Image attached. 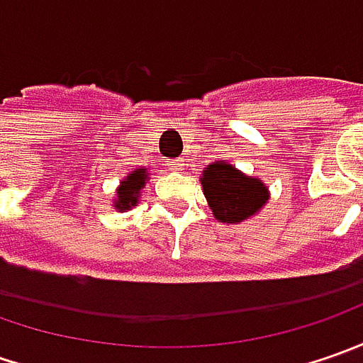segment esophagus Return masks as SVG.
I'll return each instance as SVG.
<instances>
[{
    "mask_svg": "<svg viewBox=\"0 0 363 363\" xmlns=\"http://www.w3.org/2000/svg\"><path fill=\"white\" fill-rule=\"evenodd\" d=\"M169 165H172V169H182V165H184V163H182V160H174Z\"/></svg>",
    "mask_w": 363,
    "mask_h": 363,
    "instance_id": "esophagus-1",
    "label": "esophagus"
}]
</instances>
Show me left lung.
<instances>
[{
  "label": "left lung",
  "mask_w": 363,
  "mask_h": 363,
  "mask_svg": "<svg viewBox=\"0 0 363 363\" xmlns=\"http://www.w3.org/2000/svg\"><path fill=\"white\" fill-rule=\"evenodd\" d=\"M200 182L210 210L226 224L248 220L269 202V188L262 179L244 175L228 161H214L208 165Z\"/></svg>",
  "instance_id": "obj_1"
}]
</instances>
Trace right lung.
Segmentation results:
<instances>
[{"label":"right lung","mask_w":363,"mask_h":363,"mask_svg":"<svg viewBox=\"0 0 363 363\" xmlns=\"http://www.w3.org/2000/svg\"><path fill=\"white\" fill-rule=\"evenodd\" d=\"M147 169H135L131 174L127 175L123 182H121L119 189H117V198H115V210L125 212L133 206L139 203V196H141V189L145 188L147 184Z\"/></svg>","instance_id":"add662e5"}]
</instances>
